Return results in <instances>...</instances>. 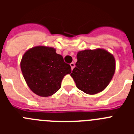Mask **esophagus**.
Listing matches in <instances>:
<instances>
[{
  "instance_id": "esophagus-1",
  "label": "esophagus",
  "mask_w": 134,
  "mask_h": 134,
  "mask_svg": "<svg viewBox=\"0 0 134 134\" xmlns=\"http://www.w3.org/2000/svg\"><path fill=\"white\" fill-rule=\"evenodd\" d=\"M70 67H71V69L72 70H73L74 69V66H75V64H74V63H73V62H72V63L70 64Z\"/></svg>"
}]
</instances>
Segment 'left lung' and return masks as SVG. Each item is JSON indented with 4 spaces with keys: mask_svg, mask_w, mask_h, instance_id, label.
Wrapping results in <instances>:
<instances>
[{
    "mask_svg": "<svg viewBox=\"0 0 134 134\" xmlns=\"http://www.w3.org/2000/svg\"><path fill=\"white\" fill-rule=\"evenodd\" d=\"M77 62L70 76L76 86L88 94L100 93L109 85L115 71L113 54L102 48L77 53Z\"/></svg>",
    "mask_w": 134,
    "mask_h": 134,
    "instance_id": "obj_1",
    "label": "left lung"
}]
</instances>
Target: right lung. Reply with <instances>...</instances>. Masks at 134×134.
<instances>
[{
	"instance_id": "add662e5",
	"label": "right lung",
	"mask_w": 134,
	"mask_h": 134,
	"mask_svg": "<svg viewBox=\"0 0 134 134\" xmlns=\"http://www.w3.org/2000/svg\"><path fill=\"white\" fill-rule=\"evenodd\" d=\"M20 65L27 86L43 97L56 93L64 76L71 73L70 66L65 63L63 57L48 46H35L27 50Z\"/></svg>"
}]
</instances>
